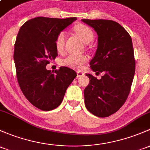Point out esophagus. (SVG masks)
Wrapping results in <instances>:
<instances>
[{"instance_id":"esophagus-1","label":"esophagus","mask_w":150,"mask_h":150,"mask_svg":"<svg viewBox=\"0 0 150 150\" xmlns=\"http://www.w3.org/2000/svg\"><path fill=\"white\" fill-rule=\"evenodd\" d=\"M85 75V73L83 72H82V71H78V72H77V77H78V78H80V77H81V76H83V75Z\"/></svg>"}]
</instances>
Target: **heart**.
I'll return each instance as SVG.
<instances>
[{
	"label": "heart",
	"instance_id": "1",
	"mask_svg": "<svg viewBox=\"0 0 150 150\" xmlns=\"http://www.w3.org/2000/svg\"><path fill=\"white\" fill-rule=\"evenodd\" d=\"M74 29L81 37L86 43L91 42L93 39L94 34L92 29L85 24H78L74 27ZM66 34L64 31H60L55 39V46L58 52H62L64 47ZM88 61V57L86 55L77 54H70L66 58L62 60L63 65L75 69H81Z\"/></svg>",
	"mask_w": 150,
	"mask_h": 150
}]
</instances>
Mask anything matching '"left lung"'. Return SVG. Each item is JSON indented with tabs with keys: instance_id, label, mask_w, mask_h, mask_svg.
<instances>
[{
	"instance_id": "left-lung-1",
	"label": "left lung",
	"mask_w": 150,
	"mask_h": 150,
	"mask_svg": "<svg viewBox=\"0 0 150 150\" xmlns=\"http://www.w3.org/2000/svg\"><path fill=\"white\" fill-rule=\"evenodd\" d=\"M82 21L93 28L98 36L91 68L96 73H104L100 80L86 74L90 83L84 91L85 104L95 116L108 117L119 111L130 92L135 73L132 38L123 26L111 20Z\"/></svg>"
}]
</instances>
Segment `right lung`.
I'll return each instance as SVG.
<instances>
[{
	"mask_svg": "<svg viewBox=\"0 0 150 150\" xmlns=\"http://www.w3.org/2000/svg\"><path fill=\"white\" fill-rule=\"evenodd\" d=\"M75 20L76 17H36L22 25L17 35L13 59L18 85L30 103L42 111L59 106L77 76L75 70L67 67H60L54 73L46 69L57 56V36Z\"/></svg>",
	"mask_w": 150,
	"mask_h": 150,
	"instance_id": "add662e5",
	"label": "right lung"
}]
</instances>
